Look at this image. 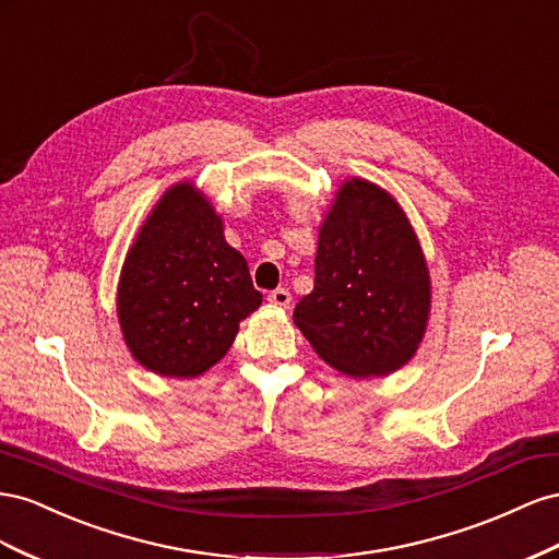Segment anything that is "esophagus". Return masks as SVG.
<instances>
[{
  "label": "esophagus",
  "mask_w": 559,
  "mask_h": 559,
  "mask_svg": "<svg viewBox=\"0 0 559 559\" xmlns=\"http://www.w3.org/2000/svg\"><path fill=\"white\" fill-rule=\"evenodd\" d=\"M269 301L274 307H281V309H288L290 307V301H293V297H290V290H285V288H278V290H274L269 295Z\"/></svg>",
  "instance_id": "34e87169"
}]
</instances>
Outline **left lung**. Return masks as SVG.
I'll return each mask as SVG.
<instances>
[{
    "label": "left lung",
    "mask_w": 559,
    "mask_h": 559,
    "mask_svg": "<svg viewBox=\"0 0 559 559\" xmlns=\"http://www.w3.org/2000/svg\"><path fill=\"white\" fill-rule=\"evenodd\" d=\"M428 311V266L403 209L381 187L346 180L318 234L313 290L295 325L334 370L386 377L417 354Z\"/></svg>",
    "instance_id": "left-lung-1"
}]
</instances>
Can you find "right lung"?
<instances>
[{
    "instance_id": "add662e5",
    "label": "right lung",
    "mask_w": 559,
    "mask_h": 559,
    "mask_svg": "<svg viewBox=\"0 0 559 559\" xmlns=\"http://www.w3.org/2000/svg\"><path fill=\"white\" fill-rule=\"evenodd\" d=\"M262 305L248 262L191 182L170 187L140 227L119 278L126 346L162 377H199L225 358L238 323Z\"/></svg>"
}]
</instances>
